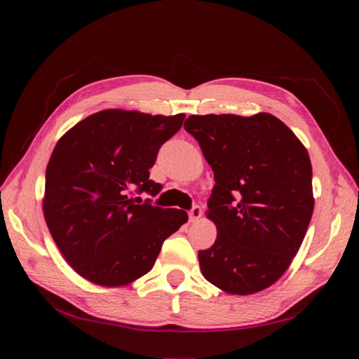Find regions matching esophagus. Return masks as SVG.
Here are the masks:
<instances>
[{"mask_svg":"<svg viewBox=\"0 0 359 359\" xmlns=\"http://www.w3.org/2000/svg\"><path fill=\"white\" fill-rule=\"evenodd\" d=\"M190 222H198L199 218L203 217V209L199 208V205H194V208L190 210Z\"/></svg>","mask_w":359,"mask_h":359,"instance_id":"esophagus-1","label":"esophagus"}]
</instances>
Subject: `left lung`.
I'll list each match as a JSON object with an SVG mask.
<instances>
[{"instance_id": "1", "label": "left lung", "mask_w": 359, "mask_h": 359, "mask_svg": "<svg viewBox=\"0 0 359 359\" xmlns=\"http://www.w3.org/2000/svg\"><path fill=\"white\" fill-rule=\"evenodd\" d=\"M184 128L214 171L208 201L217 239L199 250L204 278L229 294H253L280 278L313 212L307 149L267 112L190 115Z\"/></svg>"}]
</instances>
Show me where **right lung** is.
I'll return each instance as SVG.
<instances>
[{"mask_svg": "<svg viewBox=\"0 0 359 359\" xmlns=\"http://www.w3.org/2000/svg\"><path fill=\"white\" fill-rule=\"evenodd\" d=\"M184 118L106 109L60 137L46 169L42 212L58 250L85 280L100 287L133 283L187 223L185 210L131 198L135 190L160 193L149 169Z\"/></svg>", "mask_w": 359, "mask_h": 359, "instance_id": "add662e5", "label": "right lung"}]
</instances>
